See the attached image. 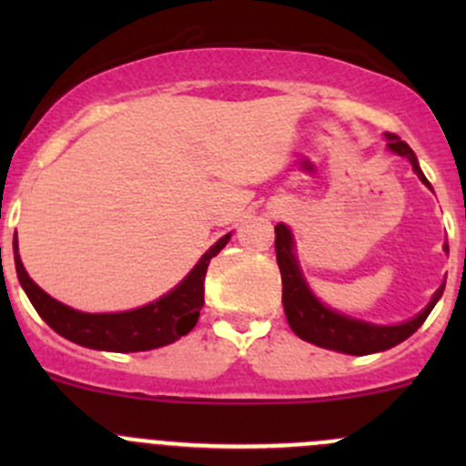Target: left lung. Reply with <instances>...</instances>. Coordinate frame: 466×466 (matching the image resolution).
<instances>
[{"mask_svg": "<svg viewBox=\"0 0 466 466\" xmlns=\"http://www.w3.org/2000/svg\"><path fill=\"white\" fill-rule=\"evenodd\" d=\"M385 139H388V148L392 150V153L406 157L408 162L412 164V171L417 173V177H420L429 189H433L431 182L426 180L424 173H421L420 162H417L410 146L401 142L394 133H385ZM444 250L449 252V246H446V243ZM275 252L281 272V302H284L286 320H289L290 329H293L302 340L313 342V345L324 347V350L342 351V354H377V351H385L390 350V347L399 345V342L410 338L412 333L424 324L429 313L433 311L437 299L444 293L446 279L444 284L435 290L429 307L421 313H417V316L408 322L370 324L363 320H354V318L342 316V313L331 311L329 307H324L320 299L311 293V289H309L307 281H304L302 270H299L298 259H295L293 234H290V229L286 228L284 223L275 225Z\"/></svg>", "mask_w": 466, "mask_h": 466, "instance_id": "obj_1", "label": "left lung"}]
</instances>
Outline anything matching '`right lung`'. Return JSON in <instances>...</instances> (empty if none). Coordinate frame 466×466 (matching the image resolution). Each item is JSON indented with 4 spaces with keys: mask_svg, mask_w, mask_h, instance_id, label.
Wrapping results in <instances>:
<instances>
[{
    "mask_svg": "<svg viewBox=\"0 0 466 466\" xmlns=\"http://www.w3.org/2000/svg\"><path fill=\"white\" fill-rule=\"evenodd\" d=\"M232 234L214 243L200 257L194 270L171 290L155 302L142 309L121 313H83L46 295L29 272L22 266L17 255V237L13 238V255H15V270L26 298L40 318L67 340L76 345L101 351H146L155 347L171 345L191 331L198 322L200 309L205 304V275L209 261L228 246Z\"/></svg>",
    "mask_w": 466,
    "mask_h": 466,
    "instance_id": "1",
    "label": "right lung"
}]
</instances>
